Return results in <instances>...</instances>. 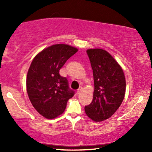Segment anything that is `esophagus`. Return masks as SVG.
<instances>
[{"label":"esophagus","mask_w":152,"mask_h":152,"mask_svg":"<svg viewBox=\"0 0 152 152\" xmlns=\"http://www.w3.org/2000/svg\"><path fill=\"white\" fill-rule=\"evenodd\" d=\"M80 92H81V88H79L77 91V95H79L80 93Z\"/></svg>","instance_id":"34e87169"}]
</instances>
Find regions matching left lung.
Here are the masks:
<instances>
[{"instance_id": "8db88e82", "label": "left lung", "mask_w": 152, "mask_h": 152, "mask_svg": "<svg viewBox=\"0 0 152 152\" xmlns=\"http://www.w3.org/2000/svg\"><path fill=\"white\" fill-rule=\"evenodd\" d=\"M86 53L95 90L93 101L85 106V112L91 119L100 122L109 118L121 105L125 94V77L118 62L104 50L88 49Z\"/></svg>"}]
</instances>
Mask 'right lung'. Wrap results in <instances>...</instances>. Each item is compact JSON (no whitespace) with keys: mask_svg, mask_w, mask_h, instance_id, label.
<instances>
[{"mask_svg":"<svg viewBox=\"0 0 152 152\" xmlns=\"http://www.w3.org/2000/svg\"><path fill=\"white\" fill-rule=\"evenodd\" d=\"M78 50L66 44H56L43 50L32 60L26 79L27 92L35 109L48 119L65 111L75 91L59 70Z\"/></svg>","mask_w":152,"mask_h":152,"instance_id":"1","label":"right lung"}]
</instances>
